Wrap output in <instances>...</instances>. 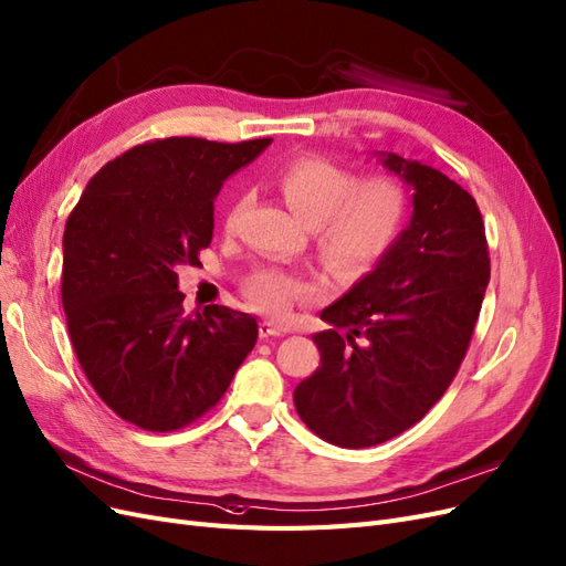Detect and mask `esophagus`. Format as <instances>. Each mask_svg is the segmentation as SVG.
I'll list each match as a JSON object with an SVG mask.
<instances>
[{"instance_id": "obj_1", "label": "esophagus", "mask_w": 566, "mask_h": 566, "mask_svg": "<svg viewBox=\"0 0 566 566\" xmlns=\"http://www.w3.org/2000/svg\"><path fill=\"white\" fill-rule=\"evenodd\" d=\"M259 334H261V338H275V336H284L286 332L282 329V326L272 324V322H261Z\"/></svg>"}]
</instances>
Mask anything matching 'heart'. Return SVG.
<instances>
[{
    "label": "heart",
    "mask_w": 566,
    "mask_h": 566,
    "mask_svg": "<svg viewBox=\"0 0 566 566\" xmlns=\"http://www.w3.org/2000/svg\"><path fill=\"white\" fill-rule=\"evenodd\" d=\"M277 188L289 209L307 228H315L322 261L338 275H357L388 251L405 218L402 186L390 176H357L317 155L298 157L280 171ZM247 199H237L228 211V228H234ZM249 296L265 313L286 317L296 303L315 294V286L263 270L249 284Z\"/></svg>",
    "instance_id": "heart-1"
}]
</instances>
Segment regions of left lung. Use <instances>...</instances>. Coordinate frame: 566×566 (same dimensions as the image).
<instances>
[{
    "label": "left lung",
    "instance_id": "8db88e82",
    "mask_svg": "<svg viewBox=\"0 0 566 566\" xmlns=\"http://www.w3.org/2000/svg\"><path fill=\"white\" fill-rule=\"evenodd\" d=\"M411 190V218L376 268L322 310L317 371L294 405L322 440L388 442L430 411L459 371L489 284L482 213L442 171L374 153Z\"/></svg>",
    "mask_w": 566,
    "mask_h": 566
}]
</instances>
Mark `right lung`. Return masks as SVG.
I'll use <instances>...</instances> for the list:
<instances>
[{
    "mask_svg": "<svg viewBox=\"0 0 566 566\" xmlns=\"http://www.w3.org/2000/svg\"><path fill=\"white\" fill-rule=\"evenodd\" d=\"M272 138L136 145L88 180L63 234V310L72 348L103 402L150 432L209 411L259 338L226 305L188 315L178 268L199 265L213 199Z\"/></svg>",
    "mask_w": 566,
    "mask_h": 566,
    "instance_id": "add662e5",
    "label": "right lung"
}]
</instances>
